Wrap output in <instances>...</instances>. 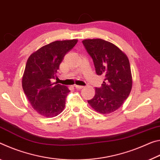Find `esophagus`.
I'll use <instances>...</instances> for the list:
<instances>
[{"instance_id": "34e87169", "label": "esophagus", "mask_w": 160, "mask_h": 160, "mask_svg": "<svg viewBox=\"0 0 160 160\" xmlns=\"http://www.w3.org/2000/svg\"><path fill=\"white\" fill-rule=\"evenodd\" d=\"M74 87L76 88H78V89H81V88H83V86H78V85H74Z\"/></svg>"}]
</instances>
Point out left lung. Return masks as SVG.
Returning <instances> with one entry per match:
<instances>
[{
  "instance_id": "obj_1",
  "label": "left lung",
  "mask_w": 160,
  "mask_h": 160,
  "mask_svg": "<svg viewBox=\"0 0 160 160\" xmlns=\"http://www.w3.org/2000/svg\"><path fill=\"white\" fill-rule=\"evenodd\" d=\"M82 42L93 59L96 74L105 77L101 87L96 88L95 96L88 103L101 114L111 113L122 106L131 91L129 59L117 46L102 39H86Z\"/></svg>"
}]
</instances>
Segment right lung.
Masks as SVG:
<instances>
[{
	"label": "right lung",
	"mask_w": 160,
	"mask_h": 160,
	"mask_svg": "<svg viewBox=\"0 0 160 160\" xmlns=\"http://www.w3.org/2000/svg\"><path fill=\"white\" fill-rule=\"evenodd\" d=\"M77 42L75 39L53 42L29 57L22 79V88L31 106L41 116L53 118L64 108L70 91L51 79L55 78L65 54Z\"/></svg>",
	"instance_id": "add662e5"
}]
</instances>
